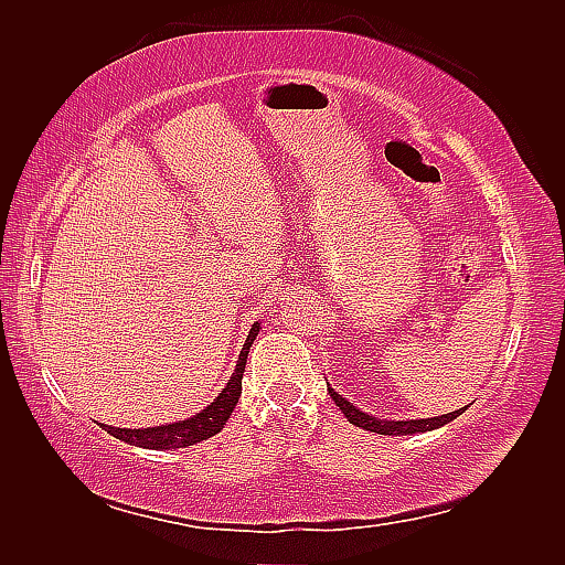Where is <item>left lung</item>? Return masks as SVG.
<instances>
[{"label":"left lung","mask_w":565,"mask_h":565,"mask_svg":"<svg viewBox=\"0 0 565 565\" xmlns=\"http://www.w3.org/2000/svg\"><path fill=\"white\" fill-rule=\"evenodd\" d=\"M330 396L337 403V407L344 413V417L353 424L361 426L365 431L372 434H382V436H407V434H417V431H429L436 429V426L450 422L452 417H457L459 413H450V415H440V417H431V419H409V422H380L377 417H370L365 413H361L353 403H349L347 398H341L337 391L330 388Z\"/></svg>","instance_id":"8db88e82"}]
</instances>
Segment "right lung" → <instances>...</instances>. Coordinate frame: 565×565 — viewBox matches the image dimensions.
<instances>
[{"mask_svg":"<svg viewBox=\"0 0 565 565\" xmlns=\"http://www.w3.org/2000/svg\"><path fill=\"white\" fill-rule=\"evenodd\" d=\"M259 334V322L252 324V330L247 334L245 347L241 351V358H237L235 372L231 374V380L226 388L218 393L216 401L207 405L202 413L193 415L191 419H183L177 424H167V426H152V429H115V426H108V434L131 443V446L148 448V450H169V448H185V446H195L200 440H207L214 434L224 429V424L228 422L233 407L237 405V398L243 393V372L247 365V353L252 341ZM106 426V424H104Z\"/></svg>","mask_w":565,"mask_h":565,"instance_id":"obj_1","label":"right lung"}]
</instances>
